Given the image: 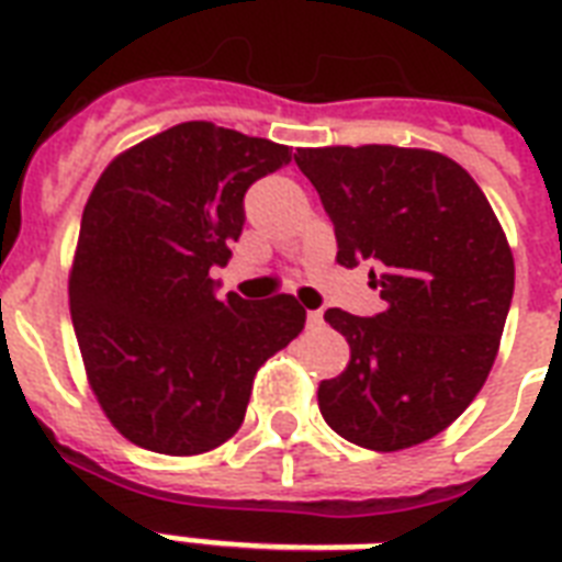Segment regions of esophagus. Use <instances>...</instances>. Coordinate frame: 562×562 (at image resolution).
<instances>
[{"label":"esophagus","mask_w":562,"mask_h":562,"mask_svg":"<svg viewBox=\"0 0 562 562\" xmlns=\"http://www.w3.org/2000/svg\"><path fill=\"white\" fill-rule=\"evenodd\" d=\"M306 324L312 326V329H315V326L324 324V312H321V308H315V312H308V315H306Z\"/></svg>","instance_id":"1"}]
</instances>
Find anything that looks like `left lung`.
<instances>
[{"label":"left lung","instance_id":"1","mask_svg":"<svg viewBox=\"0 0 562 562\" xmlns=\"http://www.w3.org/2000/svg\"><path fill=\"white\" fill-rule=\"evenodd\" d=\"M300 171L335 224L338 262H375L384 312L326 308L350 364L317 387L333 431L373 452L431 440L487 382L514 254L496 212L454 160L426 148H297Z\"/></svg>","mask_w":562,"mask_h":562}]
</instances>
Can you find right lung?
<instances>
[{"instance_id": "right-lung-1", "label": "right lung", "mask_w": 562, "mask_h": 562, "mask_svg": "<svg viewBox=\"0 0 562 562\" xmlns=\"http://www.w3.org/2000/svg\"><path fill=\"white\" fill-rule=\"evenodd\" d=\"M291 162L289 145L183 122L127 148L83 206L69 308L83 368L119 435L201 454L236 435L254 375L306 324L291 294L215 297L245 192Z\"/></svg>"}]
</instances>
